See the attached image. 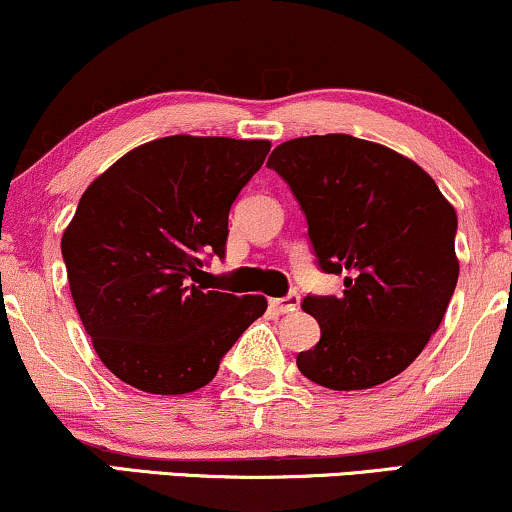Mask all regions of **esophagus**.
Masks as SVG:
<instances>
[{
	"label": "esophagus",
	"instance_id": "esophagus-1",
	"mask_svg": "<svg viewBox=\"0 0 512 512\" xmlns=\"http://www.w3.org/2000/svg\"><path fill=\"white\" fill-rule=\"evenodd\" d=\"M271 309L278 314H290L300 307V295L297 293H288L286 297H276V300H269Z\"/></svg>",
	"mask_w": 512,
	"mask_h": 512
}]
</instances>
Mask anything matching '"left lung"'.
Segmentation results:
<instances>
[{
	"label": "left lung",
	"instance_id": "1",
	"mask_svg": "<svg viewBox=\"0 0 512 512\" xmlns=\"http://www.w3.org/2000/svg\"><path fill=\"white\" fill-rule=\"evenodd\" d=\"M267 165L300 203L319 269L345 274L340 297H304L321 340L297 354L300 373L340 392L399 375L456 290V210L413 160L349 134L290 139Z\"/></svg>",
	"mask_w": 512,
	"mask_h": 512
}]
</instances>
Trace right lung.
Returning <instances> with one entry per match:
<instances>
[{
  "label": "right lung",
  "mask_w": 512,
  "mask_h": 512,
  "mask_svg": "<svg viewBox=\"0 0 512 512\" xmlns=\"http://www.w3.org/2000/svg\"><path fill=\"white\" fill-rule=\"evenodd\" d=\"M269 141L163 137L89 184L61 252L96 354L151 394L208 385L219 361L267 309L262 295L210 290L200 276L226 255L229 210Z\"/></svg>",
  "instance_id": "right-lung-1"
}]
</instances>
